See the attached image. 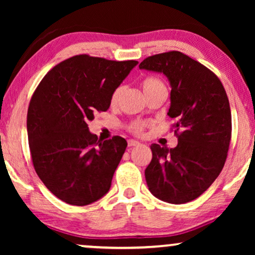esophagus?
<instances>
[{"label": "esophagus", "mask_w": 255, "mask_h": 255, "mask_svg": "<svg viewBox=\"0 0 255 255\" xmlns=\"http://www.w3.org/2000/svg\"><path fill=\"white\" fill-rule=\"evenodd\" d=\"M128 147H134V146L140 145V142L137 141V140H133V139H128Z\"/></svg>", "instance_id": "obj_1"}]
</instances>
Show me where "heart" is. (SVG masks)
I'll list each match as a JSON object with an SVG mask.
<instances>
[{
  "label": "heart",
  "instance_id": "heart-1",
  "mask_svg": "<svg viewBox=\"0 0 255 255\" xmlns=\"http://www.w3.org/2000/svg\"><path fill=\"white\" fill-rule=\"evenodd\" d=\"M141 87H142V90H144L145 95L147 97L149 95H152L153 93L156 92V90L166 88L165 83H163L160 79L154 78V76H148V78H145L144 80H142ZM122 92H123V86H118L117 88L114 90L113 94H111L110 103L113 104V106L117 104L118 101H120ZM147 125H148V123L145 121H140V120L133 121V122H131L130 125H128V131L132 132V133H134V134H138V135L142 134L144 133L145 128H147Z\"/></svg>",
  "mask_w": 255,
  "mask_h": 255
}]
</instances>
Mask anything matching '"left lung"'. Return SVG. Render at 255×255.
<instances>
[{"label": "left lung", "mask_w": 255, "mask_h": 255, "mask_svg": "<svg viewBox=\"0 0 255 255\" xmlns=\"http://www.w3.org/2000/svg\"><path fill=\"white\" fill-rule=\"evenodd\" d=\"M140 69L163 73L170 82V108L177 146L152 144L145 169L148 189L159 200L183 204L201 196L224 167L232 121L228 95L218 76L179 51L144 59Z\"/></svg>", "instance_id": "8db88e82"}]
</instances>
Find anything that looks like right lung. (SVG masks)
<instances>
[{
	"instance_id": "1",
	"label": "right lung",
	"mask_w": 255,
	"mask_h": 255,
	"mask_svg": "<svg viewBox=\"0 0 255 255\" xmlns=\"http://www.w3.org/2000/svg\"><path fill=\"white\" fill-rule=\"evenodd\" d=\"M138 61L79 54L54 66L31 97L26 128L37 175L48 190L72 205H88L110 189L128 142L101 140L88 122L107 111L111 94Z\"/></svg>"
}]
</instances>
